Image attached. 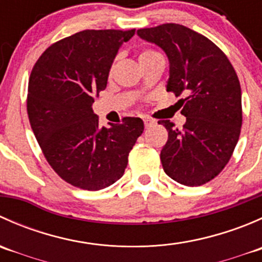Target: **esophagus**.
<instances>
[{
    "mask_svg": "<svg viewBox=\"0 0 262 262\" xmlns=\"http://www.w3.org/2000/svg\"><path fill=\"white\" fill-rule=\"evenodd\" d=\"M156 124L155 120H150V119H144V126L146 128H150V126H153Z\"/></svg>",
    "mask_w": 262,
    "mask_h": 262,
    "instance_id": "obj_1",
    "label": "esophagus"
}]
</instances>
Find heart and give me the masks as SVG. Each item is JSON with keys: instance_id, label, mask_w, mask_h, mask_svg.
<instances>
[{"instance_id": "obj_1", "label": "heart", "mask_w": 262, "mask_h": 262, "mask_svg": "<svg viewBox=\"0 0 262 262\" xmlns=\"http://www.w3.org/2000/svg\"><path fill=\"white\" fill-rule=\"evenodd\" d=\"M153 54H157L156 52H152V50H143V52L139 54V59H142V58H146V57H149V55H153Z\"/></svg>"}]
</instances>
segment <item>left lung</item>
Returning <instances> with one entry per match:
<instances>
[{"label": "left lung", "mask_w": 262, "mask_h": 262, "mask_svg": "<svg viewBox=\"0 0 262 262\" xmlns=\"http://www.w3.org/2000/svg\"><path fill=\"white\" fill-rule=\"evenodd\" d=\"M138 36L165 52L170 63L166 90L184 94L182 128L158 121L168 132L161 162L172 180L186 186L210 181L228 163L242 125L241 86L223 52L202 34L162 24L139 29Z\"/></svg>", "instance_id": "8db88e82"}]
</instances>
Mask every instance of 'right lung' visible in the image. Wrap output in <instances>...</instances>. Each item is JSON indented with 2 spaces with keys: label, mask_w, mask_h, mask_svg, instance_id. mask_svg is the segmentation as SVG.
<instances>
[{
  "label": "right lung",
  "mask_w": 262,
  "mask_h": 262,
  "mask_svg": "<svg viewBox=\"0 0 262 262\" xmlns=\"http://www.w3.org/2000/svg\"><path fill=\"white\" fill-rule=\"evenodd\" d=\"M134 31L76 33L50 46L31 71V129L53 170L80 189L96 191L118 181L144 130L141 118L100 126L92 110L94 97L106 89L118 50Z\"/></svg>",
  "instance_id": "add662e5"
}]
</instances>
